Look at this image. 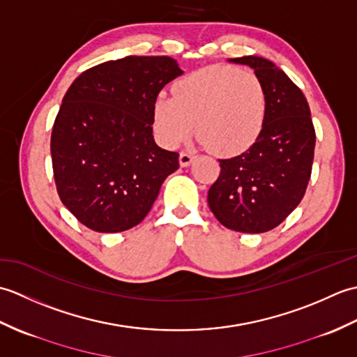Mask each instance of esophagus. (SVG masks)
<instances>
[{
	"mask_svg": "<svg viewBox=\"0 0 357 357\" xmlns=\"http://www.w3.org/2000/svg\"><path fill=\"white\" fill-rule=\"evenodd\" d=\"M193 159H195V155L190 153V151H181V155H179V164L183 165V167H187V165L192 164Z\"/></svg>",
	"mask_w": 357,
	"mask_h": 357,
	"instance_id": "esophagus-1",
	"label": "esophagus"
}]
</instances>
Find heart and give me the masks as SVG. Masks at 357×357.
I'll list each match as a JSON object with an SVG mask.
<instances>
[{"label":"heart","instance_id":"b5f03b06","mask_svg":"<svg viewBox=\"0 0 357 357\" xmlns=\"http://www.w3.org/2000/svg\"><path fill=\"white\" fill-rule=\"evenodd\" d=\"M153 127L167 147L192 133L221 156L238 155L259 138L267 118V92L256 73L231 66L195 70L153 101Z\"/></svg>","mask_w":357,"mask_h":357}]
</instances>
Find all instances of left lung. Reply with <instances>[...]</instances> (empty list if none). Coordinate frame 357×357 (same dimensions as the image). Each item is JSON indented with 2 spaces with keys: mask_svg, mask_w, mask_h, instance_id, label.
Here are the masks:
<instances>
[{
  "mask_svg": "<svg viewBox=\"0 0 357 357\" xmlns=\"http://www.w3.org/2000/svg\"><path fill=\"white\" fill-rule=\"evenodd\" d=\"M252 67L267 92V118L244 153L219 159L221 173L208 207L224 227L241 233L273 230L299 206L314 158L316 133L302 90L261 56L229 59Z\"/></svg>",
  "mask_w": 357,
  "mask_h": 357,
  "instance_id": "1",
  "label": "left lung"
}]
</instances>
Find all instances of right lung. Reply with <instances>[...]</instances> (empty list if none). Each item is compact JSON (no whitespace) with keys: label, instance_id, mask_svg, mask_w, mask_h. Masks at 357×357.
<instances>
[{"label":"right lung","instance_id":"1","mask_svg":"<svg viewBox=\"0 0 357 357\" xmlns=\"http://www.w3.org/2000/svg\"><path fill=\"white\" fill-rule=\"evenodd\" d=\"M183 70L170 56H126L98 64L72 82L53 124L50 153L59 198L90 230L138 225L176 151L153 139V101Z\"/></svg>","mask_w":357,"mask_h":357}]
</instances>
